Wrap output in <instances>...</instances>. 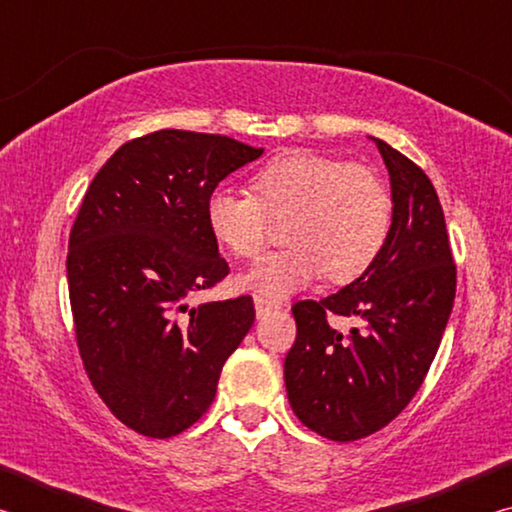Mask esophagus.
Returning a JSON list of instances; mask_svg holds the SVG:
<instances>
[{
    "mask_svg": "<svg viewBox=\"0 0 512 512\" xmlns=\"http://www.w3.org/2000/svg\"><path fill=\"white\" fill-rule=\"evenodd\" d=\"M275 309H280V305H275V302L266 300V298H262V296H255L257 318H264V316H268V314H271V311H275Z\"/></svg>",
    "mask_w": 512,
    "mask_h": 512,
    "instance_id": "esophagus-1",
    "label": "esophagus"
}]
</instances>
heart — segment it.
Segmentation results:
<instances>
[{"mask_svg":"<svg viewBox=\"0 0 512 512\" xmlns=\"http://www.w3.org/2000/svg\"><path fill=\"white\" fill-rule=\"evenodd\" d=\"M248 192L214 187L205 223L216 244L253 259L268 244L274 221L287 248L266 255L241 277L246 289L282 300L327 273L348 284L368 273L384 253L393 228V198L384 180L363 164L316 151H291L262 164Z\"/></svg>","mask_w":512,"mask_h":512,"instance_id":"1","label":"heart"}]
</instances>
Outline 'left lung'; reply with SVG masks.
I'll use <instances>...</instances> for the list:
<instances>
[{
    "instance_id": "left-lung-1",
    "label": "left lung",
    "mask_w": 512,
    "mask_h": 512,
    "mask_svg": "<svg viewBox=\"0 0 512 512\" xmlns=\"http://www.w3.org/2000/svg\"><path fill=\"white\" fill-rule=\"evenodd\" d=\"M391 176L393 228L368 273L323 300L293 305L284 359L293 413L318 436L352 443L386 427L427 377L456 296V264L438 194L418 164L372 137ZM367 323L343 337L326 316Z\"/></svg>"
}]
</instances>
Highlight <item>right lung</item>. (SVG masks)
Segmentation results:
<instances>
[{
	"mask_svg": "<svg viewBox=\"0 0 512 512\" xmlns=\"http://www.w3.org/2000/svg\"><path fill=\"white\" fill-rule=\"evenodd\" d=\"M262 153L167 128L119 146L85 192L67 253L76 343L94 391L142 436L192 427L255 323L250 296L189 298L230 273L205 223L207 196Z\"/></svg>",
	"mask_w": 512,
	"mask_h": 512,
	"instance_id": "obj_1",
	"label": "right lung"
}]
</instances>
